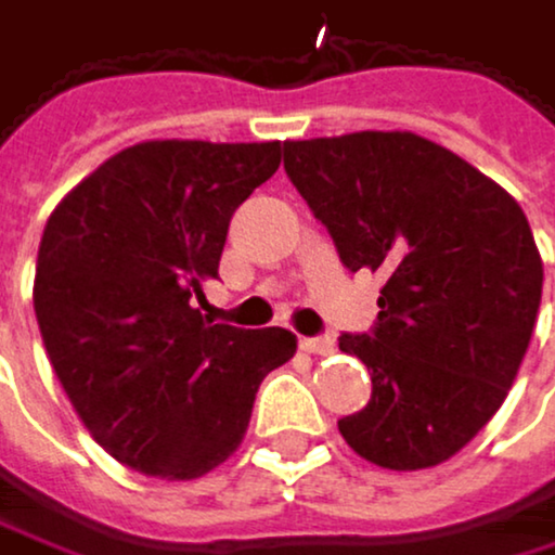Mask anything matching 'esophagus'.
I'll list each match as a JSON object with an SVG mask.
<instances>
[{"label": "esophagus", "mask_w": 555, "mask_h": 555, "mask_svg": "<svg viewBox=\"0 0 555 555\" xmlns=\"http://www.w3.org/2000/svg\"><path fill=\"white\" fill-rule=\"evenodd\" d=\"M302 349L312 356H330V352H336V339L333 336H306Z\"/></svg>", "instance_id": "1"}]
</instances>
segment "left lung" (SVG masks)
<instances>
[{"label": "left lung", "instance_id": "obj_1", "mask_svg": "<svg viewBox=\"0 0 555 555\" xmlns=\"http://www.w3.org/2000/svg\"><path fill=\"white\" fill-rule=\"evenodd\" d=\"M283 169L343 266L383 280L373 330L339 336L373 379L343 439L383 469L446 463L503 406L537 326L543 259L519 203L416 132L283 142Z\"/></svg>", "mask_w": 555, "mask_h": 555}]
</instances>
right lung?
<instances>
[{
  "label": "right lung",
  "mask_w": 555,
  "mask_h": 555,
  "mask_svg": "<svg viewBox=\"0 0 555 555\" xmlns=\"http://www.w3.org/2000/svg\"><path fill=\"white\" fill-rule=\"evenodd\" d=\"M280 156V142H139L46 222L33 302L49 362L92 439L135 473L196 479L229 460L259 383L296 352L289 330L212 326L193 306Z\"/></svg>",
  "instance_id": "1"
}]
</instances>
